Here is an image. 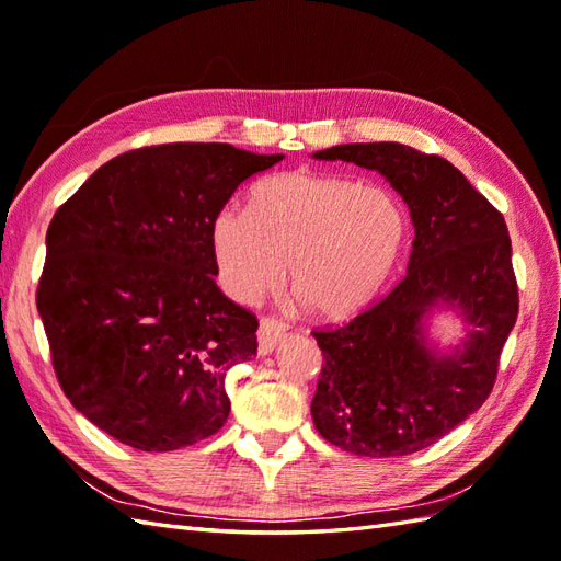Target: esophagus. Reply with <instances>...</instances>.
I'll return each instance as SVG.
<instances>
[{
  "label": "esophagus",
  "mask_w": 561,
  "mask_h": 561,
  "mask_svg": "<svg viewBox=\"0 0 561 561\" xmlns=\"http://www.w3.org/2000/svg\"><path fill=\"white\" fill-rule=\"evenodd\" d=\"M287 337V328L274 318H262L257 328V350L260 354H270L277 344Z\"/></svg>",
  "instance_id": "obj_1"
}]
</instances>
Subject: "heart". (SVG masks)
Masks as SVG:
<instances>
[{"mask_svg": "<svg viewBox=\"0 0 561 561\" xmlns=\"http://www.w3.org/2000/svg\"><path fill=\"white\" fill-rule=\"evenodd\" d=\"M408 229L390 190L296 169L260 181L250 209L224 205L209 241L221 287L233 299L248 304L272 291L289 262V287L306 311L347 320L383 291Z\"/></svg>", "mask_w": 561, "mask_h": 561, "instance_id": "1", "label": "heart"}]
</instances>
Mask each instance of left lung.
Returning <instances> with one entry per match:
<instances>
[{
  "label": "left lung",
  "mask_w": 561,
  "mask_h": 561,
  "mask_svg": "<svg viewBox=\"0 0 561 561\" xmlns=\"http://www.w3.org/2000/svg\"><path fill=\"white\" fill-rule=\"evenodd\" d=\"M318 161L376 171L402 197L414 226L404 279L350 325L313 332L323 350L313 424L354 456H410L482 408L518 316L511 238L502 214L456 165L398 141L340 145ZM436 310H456L463 340L427 337Z\"/></svg>",
  "instance_id": "1"
}]
</instances>
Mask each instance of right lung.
<instances>
[{
  "instance_id": "right-lung-1",
  "label": "right lung",
  "mask_w": 561,
  "mask_h": 561,
  "mask_svg": "<svg viewBox=\"0 0 561 561\" xmlns=\"http://www.w3.org/2000/svg\"><path fill=\"white\" fill-rule=\"evenodd\" d=\"M282 153L178 141L103 163L45 236L38 313L59 386L125 446L175 450L217 434L224 380L257 354V320L217 287L211 219Z\"/></svg>"
}]
</instances>
